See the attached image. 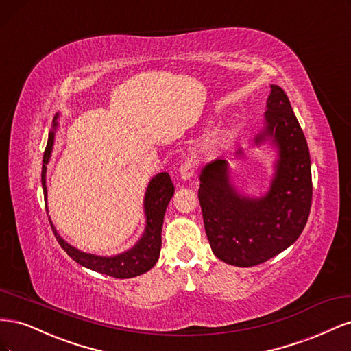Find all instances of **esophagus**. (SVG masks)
<instances>
[{
    "label": "esophagus",
    "instance_id": "obj_1",
    "mask_svg": "<svg viewBox=\"0 0 351 351\" xmlns=\"http://www.w3.org/2000/svg\"><path fill=\"white\" fill-rule=\"evenodd\" d=\"M178 173H180V177H182V180L192 178L193 174H195V165H193V162H190V161L183 162L182 165H180V168H178Z\"/></svg>",
    "mask_w": 351,
    "mask_h": 351
}]
</instances>
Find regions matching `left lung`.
<instances>
[{
	"mask_svg": "<svg viewBox=\"0 0 351 351\" xmlns=\"http://www.w3.org/2000/svg\"><path fill=\"white\" fill-rule=\"evenodd\" d=\"M267 129L280 149L277 174L268 195H237L224 159L208 164L200 174L199 202L205 231L215 256L234 267H254L274 258L299 239L312 206L311 155L302 127L285 92L271 84Z\"/></svg>",
	"mask_w": 351,
	"mask_h": 351,
	"instance_id": "left-lung-1",
	"label": "left lung"
}]
</instances>
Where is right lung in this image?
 <instances>
[{"instance_id":"obj_1","label":"right lung","mask_w":351,"mask_h":351,"mask_svg":"<svg viewBox=\"0 0 351 351\" xmlns=\"http://www.w3.org/2000/svg\"><path fill=\"white\" fill-rule=\"evenodd\" d=\"M57 125V124H56ZM52 145H54V133H49L48 143L44 152V164H42V187H44V196L47 199V186H45V173H47V164L49 161ZM174 195V186L168 173H161L152 178V182L147 186L146 196H145V214H146V228L145 234L141 241L136 244L133 249L129 252H124L121 254H117L112 258H101L95 256V254L83 253L77 249L71 247L69 243L62 240L54 228V226L49 224L54 231L56 239L60 243V246L64 249L69 256L76 261L77 263L83 265L89 269L97 272L110 275L114 278H133L137 275L145 274L154 268L159 258V252H161V231H162V222L165 209L169 204V199Z\"/></svg>"}]
</instances>
